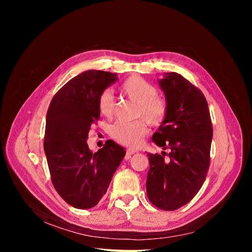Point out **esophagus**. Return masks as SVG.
I'll list each match as a JSON object with an SVG mask.
<instances>
[{
	"label": "esophagus",
	"mask_w": 252,
	"mask_h": 252,
	"mask_svg": "<svg viewBox=\"0 0 252 252\" xmlns=\"http://www.w3.org/2000/svg\"><path fill=\"white\" fill-rule=\"evenodd\" d=\"M135 150H133V149H127V151H126V158H130L132 155H134L135 154Z\"/></svg>",
	"instance_id": "1"
}]
</instances>
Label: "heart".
Here are the masks:
<instances>
[{"mask_svg":"<svg viewBox=\"0 0 252 252\" xmlns=\"http://www.w3.org/2000/svg\"><path fill=\"white\" fill-rule=\"evenodd\" d=\"M128 98L138 104L136 117H143L148 123L158 126L164 121L167 113L165 100L157 95L158 90L148 81L138 75L128 78L121 87ZM116 107L112 91H103L98 97V110L105 117H110ZM148 127L144 120L134 122H117L110 128L112 138L121 144L129 147H136L141 144L143 136L147 133Z\"/></svg>","mask_w":252,"mask_h":252,"instance_id":"b5f03b06","label":"heart"}]
</instances>
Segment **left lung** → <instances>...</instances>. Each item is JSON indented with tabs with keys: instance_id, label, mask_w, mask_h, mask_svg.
I'll return each mask as SVG.
<instances>
[{
	"instance_id": "8db88e82",
	"label": "left lung",
	"mask_w": 252,
	"mask_h": 252,
	"mask_svg": "<svg viewBox=\"0 0 252 252\" xmlns=\"http://www.w3.org/2000/svg\"><path fill=\"white\" fill-rule=\"evenodd\" d=\"M167 113L152 141L169 149V158L147 152L149 201L163 210H175L199 192L210 163L212 125L208 104L200 89L177 72L158 80Z\"/></svg>"
}]
</instances>
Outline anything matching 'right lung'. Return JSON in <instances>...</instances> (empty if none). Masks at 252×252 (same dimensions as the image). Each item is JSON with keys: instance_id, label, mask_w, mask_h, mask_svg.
<instances>
[{"instance_id": "obj_1", "label": "right lung", "mask_w": 252, "mask_h": 252, "mask_svg": "<svg viewBox=\"0 0 252 252\" xmlns=\"http://www.w3.org/2000/svg\"><path fill=\"white\" fill-rule=\"evenodd\" d=\"M117 81V73L86 70L67 82L49 105L45 155L53 186L74 208L89 209L100 202L126 155L111 140L94 154L87 144L90 127L100 118L98 97Z\"/></svg>"}]
</instances>
